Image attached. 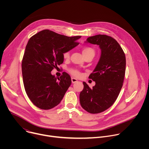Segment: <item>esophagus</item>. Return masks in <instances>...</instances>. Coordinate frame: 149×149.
Segmentation results:
<instances>
[{
	"mask_svg": "<svg viewBox=\"0 0 149 149\" xmlns=\"http://www.w3.org/2000/svg\"><path fill=\"white\" fill-rule=\"evenodd\" d=\"M71 81H72V83L74 84L77 81V79L75 78H71Z\"/></svg>",
	"mask_w": 149,
	"mask_h": 149,
	"instance_id": "34e87169",
	"label": "esophagus"
}]
</instances>
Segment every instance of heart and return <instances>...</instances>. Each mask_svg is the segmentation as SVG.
I'll return each instance as SVG.
<instances>
[{
    "label": "heart",
    "mask_w": 149,
    "mask_h": 149,
    "mask_svg": "<svg viewBox=\"0 0 149 149\" xmlns=\"http://www.w3.org/2000/svg\"><path fill=\"white\" fill-rule=\"evenodd\" d=\"M82 54H83L84 56L87 55H93L94 56V55H95V50L91 47H85V48H84L82 50ZM70 56V51H65V52H63V57L65 59L69 58ZM71 72L75 77H78L80 75L79 72L77 70H72Z\"/></svg>",
    "instance_id": "1"
}]
</instances>
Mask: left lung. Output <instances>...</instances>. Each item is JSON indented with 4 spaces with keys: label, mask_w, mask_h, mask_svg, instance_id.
<instances>
[{
    "label": "left lung",
    "mask_w": 149,
    "mask_h": 149,
    "mask_svg": "<svg viewBox=\"0 0 149 149\" xmlns=\"http://www.w3.org/2000/svg\"><path fill=\"white\" fill-rule=\"evenodd\" d=\"M86 42L97 45L101 56L89 78L95 82L90 88L83 82L84 89L80 93L81 107L92 114L101 113L114 104L124 81L126 61L124 52L116 39L105 35H97L87 39Z\"/></svg>",
    "instance_id": "8db88e82"
}]
</instances>
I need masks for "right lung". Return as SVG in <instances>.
I'll use <instances>...</instances> for the list:
<instances>
[{
	"instance_id": "1",
	"label": "right lung",
	"mask_w": 149,
	"mask_h": 149,
	"mask_svg": "<svg viewBox=\"0 0 149 149\" xmlns=\"http://www.w3.org/2000/svg\"><path fill=\"white\" fill-rule=\"evenodd\" d=\"M81 36L68 37L45 29L32 36L26 46L22 62L25 91L32 103L42 110L58 105L71 84L66 72L59 78L51 74L63 62V54L79 43Z\"/></svg>"
}]
</instances>
